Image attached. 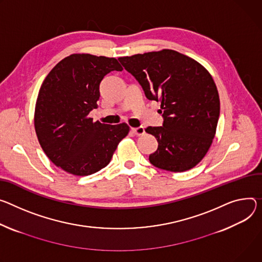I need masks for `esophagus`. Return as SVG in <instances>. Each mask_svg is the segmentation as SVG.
Here are the masks:
<instances>
[{"label":"esophagus","mask_w":262,"mask_h":262,"mask_svg":"<svg viewBox=\"0 0 262 262\" xmlns=\"http://www.w3.org/2000/svg\"><path fill=\"white\" fill-rule=\"evenodd\" d=\"M132 132H133L135 135H137V136H141V135H143V134L145 133V129H144L143 126H139V127H134V128H132Z\"/></svg>","instance_id":"esophagus-1"}]
</instances>
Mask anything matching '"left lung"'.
Masks as SVG:
<instances>
[{
    "label": "left lung",
    "instance_id": "left-lung-1",
    "mask_svg": "<svg viewBox=\"0 0 262 262\" xmlns=\"http://www.w3.org/2000/svg\"><path fill=\"white\" fill-rule=\"evenodd\" d=\"M149 100L161 102L163 126H148L159 146L149 162L160 169L193 168L209 150L220 117L217 88L196 60L174 50L119 57Z\"/></svg>",
    "mask_w": 262,
    "mask_h": 262
}]
</instances>
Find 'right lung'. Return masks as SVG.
Listing matches in <instances>:
<instances>
[{"instance_id":"right-lung-1","label":"right lung","mask_w":262,"mask_h":262,"mask_svg":"<svg viewBox=\"0 0 262 262\" xmlns=\"http://www.w3.org/2000/svg\"><path fill=\"white\" fill-rule=\"evenodd\" d=\"M116 58L72 54L45 78L35 104L34 126L39 144L52 163L74 176H90L111 162L126 123L93 122L99 84L112 71H122Z\"/></svg>"}]
</instances>
